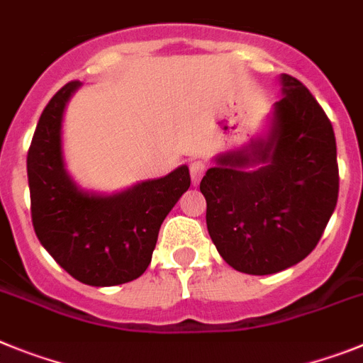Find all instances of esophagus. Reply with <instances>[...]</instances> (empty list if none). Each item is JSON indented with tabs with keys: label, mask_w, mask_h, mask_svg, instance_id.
I'll use <instances>...</instances> for the list:
<instances>
[{
	"label": "esophagus",
	"mask_w": 363,
	"mask_h": 363,
	"mask_svg": "<svg viewBox=\"0 0 363 363\" xmlns=\"http://www.w3.org/2000/svg\"><path fill=\"white\" fill-rule=\"evenodd\" d=\"M204 172H206V164H204L203 160H191V162H190V175H191V182H194L195 186L201 182Z\"/></svg>",
	"instance_id": "34e87169"
}]
</instances>
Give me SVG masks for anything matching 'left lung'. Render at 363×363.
<instances>
[{
	"instance_id": "obj_1",
	"label": "left lung",
	"mask_w": 363,
	"mask_h": 363,
	"mask_svg": "<svg viewBox=\"0 0 363 363\" xmlns=\"http://www.w3.org/2000/svg\"><path fill=\"white\" fill-rule=\"evenodd\" d=\"M267 140L217 157L201 181L206 225L223 259L245 274L285 270L316 248L338 201L336 138L311 91L283 74ZM261 163L254 172L242 169Z\"/></svg>"
}]
</instances>
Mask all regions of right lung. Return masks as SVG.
<instances>
[{"mask_svg": "<svg viewBox=\"0 0 363 363\" xmlns=\"http://www.w3.org/2000/svg\"><path fill=\"white\" fill-rule=\"evenodd\" d=\"M78 87V80L65 84L38 121L27 153L30 217L40 242L74 279L122 285L150 267L160 225L190 188V172L181 166L109 197L78 190L62 157L64 109Z\"/></svg>", "mask_w": 363, "mask_h": 363, "instance_id": "1", "label": "right lung"}]
</instances>
